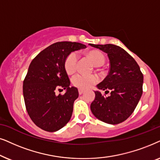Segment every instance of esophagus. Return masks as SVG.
<instances>
[{
    "label": "esophagus",
    "instance_id": "34e87169",
    "mask_svg": "<svg viewBox=\"0 0 160 160\" xmlns=\"http://www.w3.org/2000/svg\"><path fill=\"white\" fill-rule=\"evenodd\" d=\"M78 92H79V94L81 95V94H82V93H84V91H83V90H82V89H79V90H78Z\"/></svg>",
    "mask_w": 160,
    "mask_h": 160
}]
</instances>
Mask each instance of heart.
<instances>
[{
    "instance_id": "b5f03b06",
    "label": "heart",
    "mask_w": 160,
    "mask_h": 160,
    "mask_svg": "<svg viewBox=\"0 0 160 160\" xmlns=\"http://www.w3.org/2000/svg\"><path fill=\"white\" fill-rule=\"evenodd\" d=\"M88 56L95 67H100L105 63V57L99 51L91 50L88 52ZM78 58L79 56L77 52H72L67 55L64 61V68L68 74H73L76 71ZM97 82V77L92 74L87 75L83 74H77L72 78V84L82 90H86L91 88Z\"/></svg>"
}]
</instances>
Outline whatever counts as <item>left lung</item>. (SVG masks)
Here are the masks:
<instances>
[{"label":"left lung","instance_id":"obj_1","mask_svg":"<svg viewBox=\"0 0 160 160\" xmlns=\"http://www.w3.org/2000/svg\"><path fill=\"white\" fill-rule=\"evenodd\" d=\"M108 54L110 70L108 76L97 85L100 90L110 93L109 97L95 91L91 110L96 118L110 124L127 120L135 110L142 93V75L135 59L127 51L114 44H93Z\"/></svg>","mask_w":160,"mask_h":160}]
</instances>
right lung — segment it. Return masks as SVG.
<instances>
[{"mask_svg": "<svg viewBox=\"0 0 160 160\" xmlns=\"http://www.w3.org/2000/svg\"><path fill=\"white\" fill-rule=\"evenodd\" d=\"M86 48L78 42H58L32 60L23 81V97L30 118L43 130L58 131L71 118L79 93L75 87L69 86L64 61L70 52ZM61 88L67 91L56 96L55 91Z\"/></svg>", "mask_w": 160, "mask_h": 160, "instance_id": "add662e5", "label": "right lung"}]
</instances>
